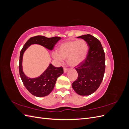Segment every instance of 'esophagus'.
Wrapping results in <instances>:
<instances>
[{
    "mask_svg": "<svg viewBox=\"0 0 129 129\" xmlns=\"http://www.w3.org/2000/svg\"><path fill=\"white\" fill-rule=\"evenodd\" d=\"M68 71V68H67L64 67V69H63V72H64V73H67Z\"/></svg>",
    "mask_w": 129,
    "mask_h": 129,
    "instance_id": "obj_1",
    "label": "esophagus"
}]
</instances>
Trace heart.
<instances>
[{
	"label": "heart",
	"mask_w": 129,
	"mask_h": 129,
	"mask_svg": "<svg viewBox=\"0 0 129 129\" xmlns=\"http://www.w3.org/2000/svg\"><path fill=\"white\" fill-rule=\"evenodd\" d=\"M88 49L87 42L83 39L67 41L58 46L57 53H54L53 57L60 61L67 58L69 65L76 66L84 61L87 55Z\"/></svg>",
	"instance_id": "heart-1"
}]
</instances>
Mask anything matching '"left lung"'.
Returning a JSON list of instances; mask_svg holds the SVG:
<instances>
[{
  "label": "left lung",
  "mask_w": 129,
  "mask_h": 129,
  "mask_svg": "<svg viewBox=\"0 0 129 129\" xmlns=\"http://www.w3.org/2000/svg\"><path fill=\"white\" fill-rule=\"evenodd\" d=\"M77 38L84 39L89 48L86 58L76 67L78 78L72 87L77 94L87 96L96 91L102 83L105 69V53L101 42L91 35Z\"/></svg>",
  "instance_id": "1"
}]
</instances>
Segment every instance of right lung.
I'll return each instance as SVG.
<instances>
[{"mask_svg": "<svg viewBox=\"0 0 129 129\" xmlns=\"http://www.w3.org/2000/svg\"><path fill=\"white\" fill-rule=\"evenodd\" d=\"M61 39L58 37L53 38H47L41 36L33 37L26 42L21 50L19 66V74L25 87L34 96L41 97L49 95L54 89L57 78L63 73V69L62 67H54L50 63L40 76L37 78L28 77L25 75L22 71L23 54L27 48L33 44L40 45L52 50Z\"/></svg>", "mask_w": 129, "mask_h": 129, "instance_id": "obj_1", "label": "right lung"}]
</instances>
